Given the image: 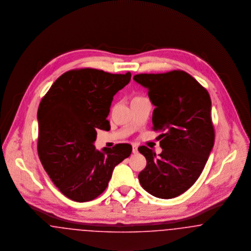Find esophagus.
Masks as SVG:
<instances>
[{"instance_id": "34e87169", "label": "esophagus", "mask_w": 251, "mask_h": 251, "mask_svg": "<svg viewBox=\"0 0 251 251\" xmlns=\"http://www.w3.org/2000/svg\"><path fill=\"white\" fill-rule=\"evenodd\" d=\"M132 152H133L134 154H137V153H138V145H132Z\"/></svg>"}]
</instances>
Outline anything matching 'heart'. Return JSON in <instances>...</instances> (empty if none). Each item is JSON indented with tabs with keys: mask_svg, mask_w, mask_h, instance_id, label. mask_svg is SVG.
Segmentation results:
<instances>
[{
	"mask_svg": "<svg viewBox=\"0 0 251 251\" xmlns=\"http://www.w3.org/2000/svg\"><path fill=\"white\" fill-rule=\"evenodd\" d=\"M143 98H145V97L140 96V95H135V96L132 98L131 102H133V101H137V100H140V99H143Z\"/></svg>",
	"mask_w": 251,
	"mask_h": 251,
	"instance_id": "b5f03b06",
	"label": "heart"
}]
</instances>
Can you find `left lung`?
I'll list each match as a JSON object with an SVG mask.
<instances>
[{"mask_svg": "<svg viewBox=\"0 0 251 251\" xmlns=\"http://www.w3.org/2000/svg\"><path fill=\"white\" fill-rule=\"evenodd\" d=\"M133 79L148 90L155 106L153 130L162 152L146 146L139 151L147 164L139 174L142 187L150 195L170 199L183 194L198 180L214 144L210 94L183 71L140 74Z\"/></svg>", "mask_w": 251, "mask_h": 251, "instance_id": "1", "label": "left lung"}]
</instances>
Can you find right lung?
Masks as SVG:
<instances>
[{
    "mask_svg": "<svg viewBox=\"0 0 251 251\" xmlns=\"http://www.w3.org/2000/svg\"><path fill=\"white\" fill-rule=\"evenodd\" d=\"M131 74L113 75L92 68L71 70L54 81L38 109V153L53 184L68 198L91 201L106 190L114 167L132 146L95 149L96 129L108 131L113 96Z\"/></svg>",
    "mask_w": 251,
    "mask_h": 251,
    "instance_id": "1",
    "label": "right lung"
}]
</instances>
